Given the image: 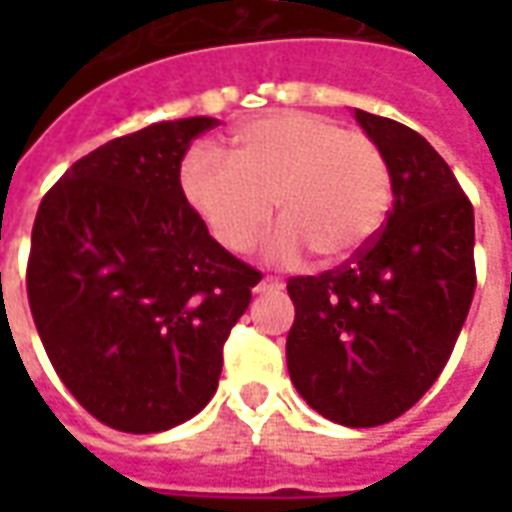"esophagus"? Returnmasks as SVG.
Segmentation results:
<instances>
[{"label":"esophagus","mask_w":512,"mask_h":512,"mask_svg":"<svg viewBox=\"0 0 512 512\" xmlns=\"http://www.w3.org/2000/svg\"><path fill=\"white\" fill-rule=\"evenodd\" d=\"M277 288H282V282H279L277 277H263L255 290L257 293H266V290H277Z\"/></svg>","instance_id":"obj_1"}]
</instances>
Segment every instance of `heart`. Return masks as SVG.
Segmentation results:
<instances>
[{
	"mask_svg": "<svg viewBox=\"0 0 512 512\" xmlns=\"http://www.w3.org/2000/svg\"><path fill=\"white\" fill-rule=\"evenodd\" d=\"M180 191L213 241L246 255L274 222L285 230L274 255L310 249L321 266L359 255L384 227L392 175L381 147L362 131L315 112H271L238 126L227 158L194 147Z\"/></svg>",
	"mask_w": 512,
	"mask_h": 512,
	"instance_id": "b5f03b06",
	"label": "heart"
}]
</instances>
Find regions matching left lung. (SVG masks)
Instances as JSON below:
<instances>
[{"label":"left lung","instance_id":"obj_1","mask_svg":"<svg viewBox=\"0 0 512 512\" xmlns=\"http://www.w3.org/2000/svg\"><path fill=\"white\" fill-rule=\"evenodd\" d=\"M392 175L370 244L315 277H290L288 370L318 414L348 428L392 422L436 384L472 307L474 208L425 136L356 109Z\"/></svg>","mask_w":512,"mask_h":512}]
</instances>
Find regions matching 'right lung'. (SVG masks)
<instances>
[{
  "label": "right lung",
  "instance_id": "right-lung-1",
  "mask_svg": "<svg viewBox=\"0 0 512 512\" xmlns=\"http://www.w3.org/2000/svg\"><path fill=\"white\" fill-rule=\"evenodd\" d=\"M213 117L169 120L79 158L40 202L27 296L49 362L98 422L158 433L191 419L263 274L213 241L180 161Z\"/></svg>",
  "mask_w": 512,
  "mask_h": 512
}]
</instances>
